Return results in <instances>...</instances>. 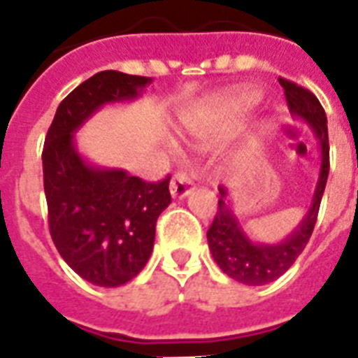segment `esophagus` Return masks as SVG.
<instances>
[{
    "mask_svg": "<svg viewBox=\"0 0 358 358\" xmlns=\"http://www.w3.org/2000/svg\"><path fill=\"white\" fill-rule=\"evenodd\" d=\"M194 188L192 176L187 170H179L173 173L170 181V192L173 197H185Z\"/></svg>",
    "mask_w": 358,
    "mask_h": 358,
    "instance_id": "esophagus-1",
    "label": "esophagus"
}]
</instances>
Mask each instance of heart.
<instances>
[{
	"label": "heart",
	"instance_id": "1",
	"mask_svg": "<svg viewBox=\"0 0 358 358\" xmlns=\"http://www.w3.org/2000/svg\"><path fill=\"white\" fill-rule=\"evenodd\" d=\"M257 99H259V94L245 90V92L234 94L224 101H216L188 120L187 129L196 138H208L220 131L238 124L240 120L244 118V114L255 105Z\"/></svg>",
	"mask_w": 358,
	"mask_h": 358
}]
</instances>
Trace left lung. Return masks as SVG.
Segmentation results:
<instances>
[{"mask_svg":"<svg viewBox=\"0 0 358 358\" xmlns=\"http://www.w3.org/2000/svg\"><path fill=\"white\" fill-rule=\"evenodd\" d=\"M285 98H287L288 108L296 118L307 122L322 150V168L320 177L314 190L313 203L308 207L305 218L297 225L288 238L279 244H255L250 236L240 227L238 220L233 214V208L227 201V190L220 187L218 210L214 216L213 224L207 231V240L214 262L227 273L231 279L250 287H259L279 279L296 259L301 255L305 245L310 240L316 220H318L320 203L324 196L325 185L329 176V134H327V116L322 107V103L310 90L299 87L294 81L279 77Z\"/></svg>","mask_w":358,"mask_h":358,"instance_id":"8db88e82","label":"left lung"}]
</instances>
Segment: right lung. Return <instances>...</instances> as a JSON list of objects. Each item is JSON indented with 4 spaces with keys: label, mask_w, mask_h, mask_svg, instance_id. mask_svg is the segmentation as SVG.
<instances>
[{
    "label": "right lung",
    "mask_w": 358,
    "mask_h": 358,
    "mask_svg": "<svg viewBox=\"0 0 358 358\" xmlns=\"http://www.w3.org/2000/svg\"><path fill=\"white\" fill-rule=\"evenodd\" d=\"M150 77L99 71L57 108L42 151L48 222L66 264L96 287H120L136 277L153 251L157 218L171 203L170 176L148 182L125 170L90 166L73 133L105 103L136 98Z\"/></svg>",
    "instance_id": "1"
}]
</instances>
